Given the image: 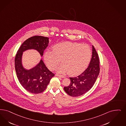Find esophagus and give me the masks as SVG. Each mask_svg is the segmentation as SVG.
Listing matches in <instances>:
<instances>
[{
	"label": "esophagus",
	"instance_id": "esophagus-1",
	"mask_svg": "<svg viewBox=\"0 0 126 126\" xmlns=\"http://www.w3.org/2000/svg\"><path fill=\"white\" fill-rule=\"evenodd\" d=\"M56 76H58V77H61V78H65V76H61V75H56Z\"/></svg>",
	"mask_w": 126,
	"mask_h": 126
}]
</instances>
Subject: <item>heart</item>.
Masks as SVG:
<instances>
[{
    "label": "heart",
    "instance_id": "1",
    "mask_svg": "<svg viewBox=\"0 0 126 126\" xmlns=\"http://www.w3.org/2000/svg\"><path fill=\"white\" fill-rule=\"evenodd\" d=\"M91 56L92 50L89 45L65 42L54 45L53 50H46L44 59L50 69L55 68L61 60L63 64L57 68V72L61 74L67 72L70 76H76L85 69Z\"/></svg>",
    "mask_w": 126,
    "mask_h": 126
}]
</instances>
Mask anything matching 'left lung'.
<instances>
[{
	"mask_svg": "<svg viewBox=\"0 0 126 126\" xmlns=\"http://www.w3.org/2000/svg\"><path fill=\"white\" fill-rule=\"evenodd\" d=\"M99 71V57L92 45V55L88 67L80 75L70 77V84L67 87H64V91L68 95L73 97L82 95L93 87Z\"/></svg>",
	"mask_w": 126,
	"mask_h": 126,
	"instance_id": "1",
	"label": "left lung"
}]
</instances>
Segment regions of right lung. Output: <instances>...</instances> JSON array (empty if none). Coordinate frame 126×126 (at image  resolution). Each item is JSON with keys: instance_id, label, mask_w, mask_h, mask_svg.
Returning <instances> with one entry per match:
<instances>
[{"instance_id": "1", "label": "right lung", "mask_w": 126, "mask_h": 126, "mask_svg": "<svg viewBox=\"0 0 126 126\" xmlns=\"http://www.w3.org/2000/svg\"><path fill=\"white\" fill-rule=\"evenodd\" d=\"M49 38L36 35L28 38L20 46L15 58V68L20 84L31 93H40L45 90L54 74L46 66L41 59L34 67L28 69L22 64L23 53L29 50H37L42 57L49 44Z\"/></svg>"}]
</instances>
